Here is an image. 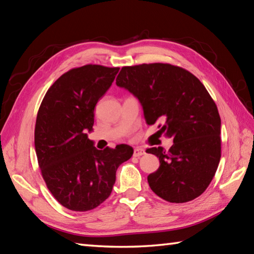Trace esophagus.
<instances>
[{"label":"esophagus","instance_id":"obj_1","mask_svg":"<svg viewBox=\"0 0 254 254\" xmlns=\"http://www.w3.org/2000/svg\"><path fill=\"white\" fill-rule=\"evenodd\" d=\"M143 155H145V149L144 148H141V147L134 148V152H133L134 157H139V156H143Z\"/></svg>","mask_w":254,"mask_h":254}]
</instances>
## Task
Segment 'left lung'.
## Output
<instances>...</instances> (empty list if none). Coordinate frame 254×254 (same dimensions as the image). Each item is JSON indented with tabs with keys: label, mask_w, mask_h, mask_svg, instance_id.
I'll use <instances>...</instances> for the list:
<instances>
[{
	"label": "left lung",
	"mask_w": 254,
	"mask_h": 254,
	"mask_svg": "<svg viewBox=\"0 0 254 254\" xmlns=\"http://www.w3.org/2000/svg\"><path fill=\"white\" fill-rule=\"evenodd\" d=\"M141 102L148 126L174 145L147 148L159 158V168L147 177L157 195L170 203H186L206 190L220 160V117L199 79L169 63L123 66L117 80Z\"/></svg>",
	"instance_id": "8db88e82"
}]
</instances>
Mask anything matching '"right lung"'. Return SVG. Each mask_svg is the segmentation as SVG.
I'll return each mask as SVG.
<instances>
[{
  "label": "right lung",
  "mask_w": 254,
  "mask_h": 254,
  "mask_svg": "<svg viewBox=\"0 0 254 254\" xmlns=\"http://www.w3.org/2000/svg\"><path fill=\"white\" fill-rule=\"evenodd\" d=\"M118 72L97 64L69 69L48 89L38 110L35 149L41 176L57 201L75 212L106 201L118 167L133 155L126 144L97 149L86 133L93 131L95 107Z\"/></svg>",
  "instance_id": "obj_1"
}]
</instances>
